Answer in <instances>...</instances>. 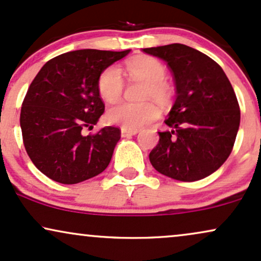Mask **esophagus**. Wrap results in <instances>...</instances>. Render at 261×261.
<instances>
[{
    "instance_id": "34e87169",
    "label": "esophagus",
    "mask_w": 261,
    "mask_h": 261,
    "mask_svg": "<svg viewBox=\"0 0 261 261\" xmlns=\"http://www.w3.org/2000/svg\"><path fill=\"white\" fill-rule=\"evenodd\" d=\"M139 133V130H128V128H121V136L122 137H128V136H134Z\"/></svg>"
}]
</instances>
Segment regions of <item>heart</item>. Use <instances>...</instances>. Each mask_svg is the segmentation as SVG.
Masks as SVG:
<instances>
[{"mask_svg":"<svg viewBox=\"0 0 261 261\" xmlns=\"http://www.w3.org/2000/svg\"><path fill=\"white\" fill-rule=\"evenodd\" d=\"M127 71L131 76L142 80L148 85L147 98L166 103L171 97V90L166 83V70L161 62L152 57H140L127 62ZM98 92L103 99L114 103L120 99L124 91L120 69L115 65L107 68L98 77ZM159 117V109L150 102L120 103L107 112V120L122 128L137 130Z\"/></svg>","mask_w":261,"mask_h":261,"instance_id":"heart-1","label":"heart"}]
</instances>
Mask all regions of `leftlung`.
Listing matches in <instances>:
<instances>
[{"label":"left lung","mask_w":261,"mask_h":261,"mask_svg":"<svg viewBox=\"0 0 261 261\" xmlns=\"http://www.w3.org/2000/svg\"><path fill=\"white\" fill-rule=\"evenodd\" d=\"M168 63L174 75L176 100L149 153L156 171L192 182L209 176L233 148L241 121L236 93L222 68L192 47L171 45L143 48Z\"/></svg>","instance_id":"8db88e82"}]
</instances>
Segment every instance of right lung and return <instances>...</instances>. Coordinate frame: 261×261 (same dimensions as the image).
Masks as SVG:
<instances>
[{"label": "right lung", "mask_w": 261, "mask_h": 261, "mask_svg": "<svg viewBox=\"0 0 261 261\" xmlns=\"http://www.w3.org/2000/svg\"><path fill=\"white\" fill-rule=\"evenodd\" d=\"M121 52L77 49L52 58L29 86L20 112L28 155L39 170L59 184L74 185L97 176L111 163L120 140L118 127L92 128L105 112L98 77Z\"/></svg>", "instance_id": "add662e5"}]
</instances>
